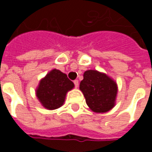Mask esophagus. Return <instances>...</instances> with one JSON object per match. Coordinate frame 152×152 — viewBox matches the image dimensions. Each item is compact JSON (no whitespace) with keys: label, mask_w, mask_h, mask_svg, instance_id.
<instances>
[{"label":"esophagus","mask_w":152,"mask_h":152,"mask_svg":"<svg viewBox=\"0 0 152 152\" xmlns=\"http://www.w3.org/2000/svg\"><path fill=\"white\" fill-rule=\"evenodd\" d=\"M74 84H75V87H76V88H78V86H79V80H74Z\"/></svg>","instance_id":"esophagus-1"}]
</instances>
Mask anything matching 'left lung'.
Masks as SVG:
<instances>
[{
  "label": "left lung",
  "mask_w": 152,
  "mask_h": 152,
  "mask_svg": "<svg viewBox=\"0 0 152 152\" xmlns=\"http://www.w3.org/2000/svg\"><path fill=\"white\" fill-rule=\"evenodd\" d=\"M80 89L91 111L105 113L115 105L118 92L116 82L112 77L97 70H88L80 83Z\"/></svg>",
  "instance_id": "8db88e82"
}]
</instances>
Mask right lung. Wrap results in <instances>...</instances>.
<instances>
[{"label": "right lung", "instance_id": "right-lung-1", "mask_svg": "<svg viewBox=\"0 0 152 152\" xmlns=\"http://www.w3.org/2000/svg\"><path fill=\"white\" fill-rule=\"evenodd\" d=\"M74 86V83L67 78L65 73L53 69L40 80L36 95L45 108L54 110L63 105L66 93Z\"/></svg>", "mask_w": 152, "mask_h": 152}]
</instances>
